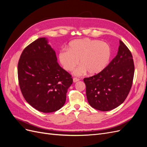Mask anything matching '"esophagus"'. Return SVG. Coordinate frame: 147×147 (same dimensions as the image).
<instances>
[{"label":"esophagus","instance_id":"esophagus-1","mask_svg":"<svg viewBox=\"0 0 147 147\" xmlns=\"http://www.w3.org/2000/svg\"><path fill=\"white\" fill-rule=\"evenodd\" d=\"M80 80L78 78H76V77H74V78H73V81H74V82H78Z\"/></svg>","mask_w":147,"mask_h":147}]
</instances>
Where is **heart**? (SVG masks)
<instances>
[{
  "label": "heart",
  "mask_w": 147,
  "mask_h": 147,
  "mask_svg": "<svg viewBox=\"0 0 147 147\" xmlns=\"http://www.w3.org/2000/svg\"><path fill=\"white\" fill-rule=\"evenodd\" d=\"M112 50L108 43L88 38L74 40L69 42L67 50H62L58 57L64 68L71 72L79 64L75 71L79 75L88 72L96 75L103 71L110 63Z\"/></svg>",
  "instance_id": "1"
}]
</instances>
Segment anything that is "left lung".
<instances>
[{
    "instance_id": "obj_1",
    "label": "left lung",
    "mask_w": 147,
    "mask_h": 147,
    "mask_svg": "<svg viewBox=\"0 0 147 147\" xmlns=\"http://www.w3.org/2000/svg\"><path fill=\"white\" fill-rule=\"evenodd\" d=\"M134 75L131 52L119 40L118 54L107 67L99 74L83 79L88 103L103 112L117 108L129 93Z\"/></svg>"
}]
</instances>
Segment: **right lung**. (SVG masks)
Returning <instances> with one entry per match:
<instances>
[{
    "instance_id": "obj_1",
    "label": "right lung",
    "mask_w": 147,
    "mask_h": 147,
    "mask_svg": "<svg viewBox=\"0 0 147 147\" xmlns=\"http://www.w3.org/2000/svg\"><path fill=\"white\" fill-rule=\"evenodd\" d=\"M18 77L25 100L43 113L60 109L73 83L72 75L57 63L56 53L45 38L24 49L18 64Z\"/></svg>"
}]
</instances>
